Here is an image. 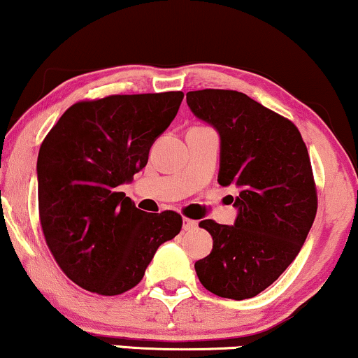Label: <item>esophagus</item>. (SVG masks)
<instances>
[{"mask_svg":"<svg viewBox=\"0 0 358 358\" xmlns=\"http://www.w3.org/2000/svg\"><path fill=\"white\" fill-rule=\"evenodd\" d=\"M196 228V221L189 220V218H183V229L185 231H192V229Z\"/></svg>","mask_w":358,"mask_h":358,"instance_id":"34e87169","label":"esophagus"}]
</instances>
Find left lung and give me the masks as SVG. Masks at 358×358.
I'll return each instance as SVG.
<instances>
[{
    "mask_svg": "<svg viewBox=\"0 0 358 358\" xmlns=\"http://www.w3.org/2000/svg\"><path fill=\"white\" fill-rule=\"evenodd\" d=\"M221 138L218 182L234 185L233 226L203 220L213 250L194 262L208 291L243 301L269 287L299 255L317 213L310 158L297 127L238 90L187 94Z\"/></svg>",
    "mask_w": 358,
    "mask_h": 358,
    "instance_id": "8db88e82",
    "label": "left lung"
}]
</instances>
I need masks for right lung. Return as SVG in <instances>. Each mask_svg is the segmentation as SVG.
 Here are the masks:
<instances>
[{"label":"right lung","mask_w":358,"mask_h":358,"mask_svg":"<svg viewBox=\"0 0 358 358\" xmlns=\"http://www.w3.org/2000/svg\"><path fill=\"white\" fill-rule=\"evenodd\" d=\"M182 101L173 90L76 102L41 143V228L59 268L85 291L135 287L158 246L182 229L178 213H145L119 192L147 165Z\"/></svg>","instance_id":"1"}]
</instances>
